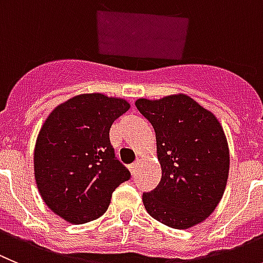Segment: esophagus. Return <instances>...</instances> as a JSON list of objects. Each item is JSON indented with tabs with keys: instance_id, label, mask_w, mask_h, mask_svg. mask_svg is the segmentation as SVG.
Segmentation results:
<instances>
[{
	"instance_id": "34e87169",
	"label": "esophagus",
	"mask_w": 263,
	"mask_h": 263,
	"mask_svg": "<svg viewBox=\"0 0 263 263\" xmlns=\"http://www.w3.org/2000/svg\"><path fill=\"white\" fill-rule=\"evenodd\" d=\"M136 170H137V164H134L129 166V172H131V174H135V173H136Z\"/></svg>"
}]
</instances>
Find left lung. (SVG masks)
I'll return each instance as SVG.
<instances>
[{
    "label": "left lung",
    "instance_id": "1",
    "mask_svg": "<svg viewBox=\"0 0 263 263\" xmlns=\"http://www.w3.org/2000/svg\"><path fill=\"white\" fill-rule=\"evenodd\" d=\"M137 110L156 132L162 176L157 187L143 194L153 219L176 229L202 223L226 191L229 148L214 112L187 94L140 98Z\"/></svg>",
    "mask_w": 263,
    "mask_h": 263
}]
</instances>
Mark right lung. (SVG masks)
Masks as SVG:
<instances>
[{"mask_svg":"<svg viewBox=\"0 0 263 263\" xmlns=\"http://www.w3.org/2000/svg\"><path fill=\"white\" fill-rule=\"evenodd\" d=\"M129 107L118 97L80 94L44 120L34 149L35 182L47 207L68 223L102 216L115 189L131 177L115 160L108 136Z\"/></svg>","mask_w":263,"mask_h":263,"instance_id":"1","label":"right lung"}]
</instances>
